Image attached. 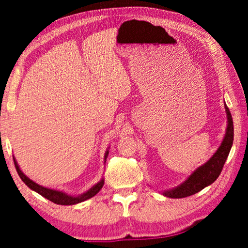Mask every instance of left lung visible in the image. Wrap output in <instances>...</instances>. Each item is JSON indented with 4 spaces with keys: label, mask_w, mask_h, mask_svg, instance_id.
I'll return each mask as SVG.
<instances>
[{
    "label": "left lung",
    "mask_w": 248,
    "mask_h": 248,
    "mask_svg": "<svg viewBox=\"0 0 248 248\" xmlns=\"http://www.w3.org/2000/svg\"><path fill=\"white\" fill-rule=\"evenodd\" d=\"M225 108L227 113V120H228V125H227L226 135L223 138L221 145L216 151V154L210 158V160L206 161L204 165H202L201 167H199L196 170L193 171L192 175L183 184L162 193L165 196L171 199H182L186 198V196H191L206 187V186H209L210 184H212L219 177L220 172H221L223 168V165H225L227 158H228L233 141L232 117L227 105Z\"/></svg>",
    "instance_id": "8db88e82"
}]
</instances>
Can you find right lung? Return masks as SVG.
<instances>
[{
    "mask_svg": "<svg viewBox=\"0 0 248 248\" xmlns=\"http://www.w3.org/2000/svg\"><path fill=\"white\" fill-rule=\"evenodd\" d=\"M107 155H108V151H106V154H105V160H106ZM13 161H15L16 169V171H18L20 178L22 179V182L25 183V184L28 186L29 188H31L32 191L37 192L38 194L44 196V198L47 200H49V201L56 203V204L72 205V204H77V203L83 202V201H86V200L93 198V196L96 195L97 193L100 191L101 187L104 186V179H101V181L98 182L96 185H93V187L89 189V191H87L86 193H83V194H81L79 196H72V195L66 194V193H64V192L56 191V189H52V188H47V187H44V186L36 184L35 182H32L31 179L27 177V176L23 174L21 170H20L19 166H18V164H16L15 158H13Z\"/></svg>",
    "mask_w": 248,
    "mask_h": 248,
    "instance_id": "right-lung-1",
    "label": "right lung"
}]
</instances>
